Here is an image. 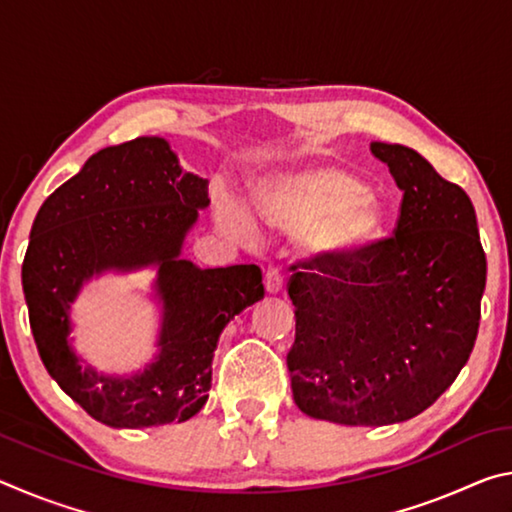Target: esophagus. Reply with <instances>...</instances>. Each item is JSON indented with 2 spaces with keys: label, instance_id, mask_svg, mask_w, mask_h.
Masks as SVG:
<instances>
[{
  "label": "esophagus",
  "instance_id": "1",
  "mask_svg": "<svg viewBox=\"0 0 512 512\" xmlns=\"http://www.w3.org/2000/svg\"><path fill=\"white\" fill-rule=\"evenodd\" d=\"M264 287L268 293H282L284 289V277L277 268H268L264 275Z\"/></svg>",
  "mask_w": 512,
  "mask_h": 512
}]
</instances>
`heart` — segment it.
Wrapping results in <instances>:
<instances>
[{
    "instance_id": "obj_1",
    "label": "heart",
    "mask_w": 512,
    "mask_h": 512,
    "mask_svg": "<svg viewBox=\"0 0 512 512\" xmlns=\"http://www.w3.org/2000/svg\"><path fill=\"white\" fill-rule=\"evenodd\" d=\"M257 214L282 232H307L311 248L348 255L375 241L386 225V205L352 173L307 167L266 178L255 189ZM221 228L239 239L255 237V221L235 198H216Z\"/></svg>"
}]
</instances>
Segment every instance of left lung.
Returning <instances> with one entry per match:
<instances>
[{
	"label": "left lung",
	"mask_w": 512,
	"mask_h": 512,
	"mask_svg": "<svg viewBox=\"0 0 512 512\" xmlns=\"http://www.w3.org/2000/svg\"><path fill=\"white\" fill-rule=\"evenodd\" d=\"M402 189L393 237L291 266L298 409L384 427L411 420L454 384L479 334L485 253L474 205L418 151L372 142Z\"/></svg>",
	"instance_id": "8db88e82"
}]
</instances>
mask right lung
<instances>
[{
    "label": "right lung",
    "mask_w": 512,
    "mask_h": 512,
    "mask_svg": "<svg viewBox=\"0 0 512 512\" xmlns=\"http://www.w3.org/2000/svg\"><path fill=\"white\" fill-rule=\"evenodd\" d=\"M207 180L183 171L162 137H137L94 153L38 210L22 264V289L40 359L94 420L115 429L185 422L203 409L223 327L264 298L255 264L198 268L180 257ZM158 265L161 352L133 378L83 367L66 336L82 284L106 270Z\"/></svg>",
    "instance_id": "1"
}]
</instances>
